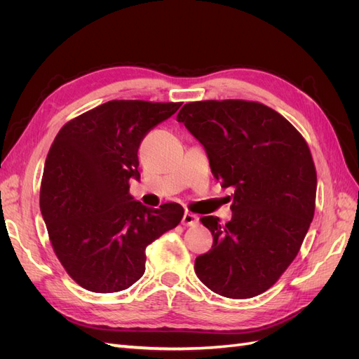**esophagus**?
I'll list each match as a JSON object with an SVG mask.
<instances>
[{
	"label": "esophagus",
	"mask_w": 359,
	"mask_h": 359,
	"mask_svg": "<svg viewBox=\"0 0 359 359\" xmlns=\"http://www.w3.org/2000/svg\"><path fill=\"white\" fill-rule=\"evenodd\" d=\"M198 223V217L191 212H184L182 215V224L184 226H194Z\"/></svg>",
	"instance_id": "1"
}]
</instances>
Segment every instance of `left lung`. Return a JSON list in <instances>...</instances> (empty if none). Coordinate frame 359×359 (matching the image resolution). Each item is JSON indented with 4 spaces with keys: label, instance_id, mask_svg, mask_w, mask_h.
Returning <instances> with one entry per match:
<instances>
[{
    "label": "left lung",
    "instance_id": "8db88e82",
    "mask_svg": "<svg viewBox=\"0 0 359 359\" xmlns=\"http://www.w3.org/2000/svg\"><path fill=\"white\" fill-rule=\"evenodd\" d=\"M177 121L202 144L222 187L235 189L231 222L201 219L214 240L194 260L196 276L226 298L260 295L297 257L313 220L318 178L309 145L256 102H193Z\"/></svg>",
    "mask_w": 359,
    "mask_h": 359
}]
</instances>
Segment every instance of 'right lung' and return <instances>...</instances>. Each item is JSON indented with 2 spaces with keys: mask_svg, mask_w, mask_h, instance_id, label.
I'll use <instances>...</instances> for the list:
<instances>
[{
  "mask_svg": "<svg viewBox=\"0 0 359 359\" xmlns=\"http://www.w3.org/2000/svg\"><path fill=\"white\" fill-rule=\"evenodd\" d=\"M182 103L112 100L64 126L49 149L40 211L53 252L86 290H124L145 273V248L181 222L182 206L148 208L128 193L137 149Z\"/></svg>",
  "mask_w": 359,
  "mask_h": 359,
  "instance_id": "obj_1",
  "label": "right lung"
}]
</instances>
